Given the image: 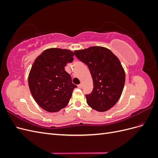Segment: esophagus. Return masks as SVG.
<instances>
[{"label": "esophagus", "mask_w": 158, "mask_h": 158, "mask_svg": "<svg viewBox=\"0 0 158 158\" xmlns=\"http://www.w3.org/2000/svg\"><path fill=\"white\" fill-rule=\"evenodd\" d=\"M78 88H82V84H78Z\"/></svg>", "instance_id": "34e87169"}]
</instances>
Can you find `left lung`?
<instances>
[{"instance_id": "8db88e82", "label": "left lung", "mask_w": 158, "mask_h": 158, "mask_svg": "<svg viewBox=\"0 0 158 158\" xmlns=\"http://www.w3.org/2000/svg\"><path fill=\"white\" fill-rule=\"evenodd\" d=\"M86 64L93 79L92 92L85 95L89 107L103 112L116 104L122 94L125 73L120 60L109 49L94 46L74 52Z\"/></svg>"}]
</instances>
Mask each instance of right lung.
<instances>
[{"mask_svg":"<svg viewBox=\"0 0 158 158\" xmlns=\"http://www.w3.org/2000/svg\"><path fill=\"white\" fill-rule=\"evenodd\" d=\"M74 52L67 49L45 50L33 63L28 76L32 96L45 111L53 113L67 106L77 86L64 66L73 60Z\"/></svg>","mask_w":158,"mask_h":158,"instance_id":"1","label":"right lung"}]
</instances>
